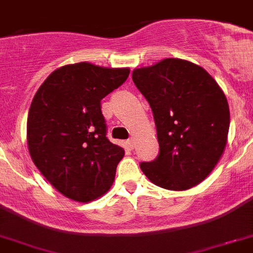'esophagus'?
<instances>
[{
    "label": "esophagus",
    "instance_id": "esophagus-1",
    "mask_svg": "<svg viewBox=\"0 0 253 253\" xmlns=\"http://www.w3.org/2000/svg\"><path fill=\"white\" fill-rule=\"evenodd\" d=\"M128 146L131 148V150H133V148L135 147V139H134V138H129V139H128Z\"/></svg>",
    "mask_w": 253,
    "mask_h": 253
}]
</instances>
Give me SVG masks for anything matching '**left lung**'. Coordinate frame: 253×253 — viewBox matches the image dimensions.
I'll use <instances>...</instances> for the list:
<instances>
[{
  "mask_svg": "<svg viewBox=\"0 0 253 253\" xmlns=\"http://www.w3.org/2000/svg\"><path fill=\"white\" fill-rule=\"evenodd\" d=\"M148 101L156 124L160 153L141 163L153 184L185 191L200 184L219 163L226 146L228 101L204 68L180 59H165L131 74Z\"/></svg>",
  "mask_w": 253,
  "mask_h": 253,
  "instance_id": "1",
  "label": "left lung"
}]
</instances>
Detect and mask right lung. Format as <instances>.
<instances>
[{"label":"right lung","mask_w":253,"mask_h":253,"mask_svg":"<svg viewBox=\"0 0 253 253\" xmlns=\"http://www.w3.org/2000/svg\"><path fill=\"white\" fill-rule=\"evenodd\" d=\"M130 70L89 62L65 65L37 90L27 122L30 157L60 193L88 202L109 191L124 150L106 137L101 100Z\"/></svg>","instance_id":"obj_1"}]
</instances>
